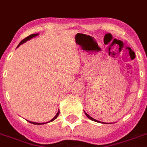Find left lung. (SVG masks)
Instances as JSON below:
<instances>
[{
  "label": "left lung",
  "mask_w": 147,
  "mask_h": 147,
  "mask_svg": "<svg viewBox=\"0 0 147 147\" xmlns=\"http://www.w3.org/2000/svg\"><path fill=\"white\" fill-rule=\"evenodd\" d=\"M85 115H86V116L88 117V118L90 119V120H92V121H95V122H100V121H97V120H95V119H94V118H92V117L90 116V115H88V114H87V113H85Z\"/></svg>",
  "instance_id": "1"
}]
</instances>
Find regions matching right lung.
<instances>
[{"mask_svg": "<svg viewBox=\"0 0 147 147\" xmlns=\"http://www.w3.org/2000/svg\"><path fill=\"white\" fill-rule=\"evenodd\" d=\"M38 35H39V33H34V34H31V35H30V36H27V37H26V38H25V39H24V40H22L21 42H20L19 43V45L17 46V47H19L20 46V45H21V44H23V43H24V42H26V41H28V40H31L32 38L36 37V36H38ZM59 111L57 112V114H55V116L54 117H53V118L52 119L51 121H48V122H47V123H46V122H45V123H36V122H33V121H28V122H30V123H33V124H36V125H41V124H45V123H49V122H52V121H55V119L57 118V117L59 116Z\"/></svg>", "mask_w": 147, "mask_h": 147, "instance_id": "obj_1", "label": "right lung"}]
</instances>
